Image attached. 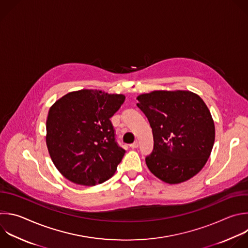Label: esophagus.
Here are the masks:
<instances>
[{
	"mask_svg": "<svg viewBox=\"0 0 248 248\" xmlns=\"http://www.w3.org/2000/svg\"><path fill=\"white\" fill-rule=\"evenodd\" d=\"M130 148H131V149H136V148H138V142L135 141L134 143L130 144Z\"/></svg>",
	"mask_w": 248,
	"mask_h": 248,
	"instance_id": "34e87169",
	"label": "esophagus"
}]
</instances>
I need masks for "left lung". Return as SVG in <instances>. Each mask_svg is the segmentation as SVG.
<instances>
[{
	"mask_svg": "<svg viewBox=\"0 0 248 248\" xmlns=\"http://www.w3.org/2000/svg\"><path fill=\"white\" fill-rule=\"evenodd\" d=\"M136 99L154 136L153 152L146 157L150 171L169 184L198 174L215 140L214 121L203 100L189 91H154Z\"/></svg>",
	"mask_w": 248,
	"mask_h": 248,
	"instance_id": "8db88e82",
	"label": "left lung"
}]
</instances>
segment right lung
I'll return each mask as SVG.
<instances>
[{"label": "right lung", "mask_w": 248, "mask_h": 248, "mask_svg": "<svg viewBox=\"0 0 248 248\" xmlns=\"http://www.w3.org/2000/svg\"><path fill=\"white\" fill-rule=\"evenodd\" d=\"M124 99V94L80 90L49 108L46 142L52 162L66 179L94 186L115 174L125 151L115 141L110 118Z\"/></svg>", "instance_id": "1"}]
</instances>
